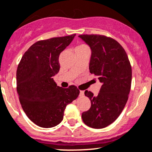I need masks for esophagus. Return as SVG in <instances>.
<instances>
[{
	"instance_id": "obj_1",
	"label": "esophagus",
	"mask_w": 152,
	"mask_h": 152,
	"mask_svg": "<svg viewBox=\"0 0 152 152\" xmlns=\"http://www.w3.org/2000/svg\"><path fill=\"white\" fill-rule=\"evenodd\" d=\"M79 95H80V96H84V91H80V94H79Z\"/></svg>"
}]
</instances>
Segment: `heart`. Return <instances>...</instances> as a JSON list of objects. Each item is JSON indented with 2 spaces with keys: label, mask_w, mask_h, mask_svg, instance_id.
I'll list each match as a JSON object with an SVG mask.
<instances>
[{
  "label": "heart",
  "mask_w": 152,
  "mask_h": 152,
  "mask_svg": "<svg viewBox=\"0 0 152 152\" xmlns=\"http://www.w3.org/2000/svg\"><path fill=\"white\" fill-rule=\"evenodd\" d=\"M87 47L84 44H81V45H79L77 47H76V49H83V48H87Z\"/></svg>",
  "instance_id": "b5f03b06"
}]
</instances>
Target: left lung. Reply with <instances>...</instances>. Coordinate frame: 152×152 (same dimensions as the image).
<instances>
[{
  "instance_id": "obj_1",
  "label": "left lung",
  "mask_w": 152,
  "mask_h": 152,
  "mask_svg": "<svg viewBox=\"0 0 152 152\" xmlns=\"http://www.w3.org/2000/svg\"><path fill=\"white\" fill-rule=\"evenodd\" d=\"M91 49L89 71L102 84L97 96L86 90L90 108L81 114L86 125L101 129L113 123L124 109L130 93L132 68L127 53L116 40L101 35H80Z\"/></svg>"
}]
</instances>
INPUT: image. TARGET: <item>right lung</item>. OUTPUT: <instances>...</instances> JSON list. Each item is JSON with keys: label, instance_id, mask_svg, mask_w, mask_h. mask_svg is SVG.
Segmentation results:
<instances>
[{"label": "right lung", "instance_id": "right-lung-1", "mask_svg": "<svg viewBox=\"0 0 152 152\" xmlns=\"http://www.w3.org/2000/svg\"><path fill=\"white\" fill-rule=\"evenodd\" d=\"M76 34L37 41L22 56L17 70V90L22 108L36 125L53 127L63 119L66 105L77 98L76 86L58 87L53 79L60 70L59 56Z\"/></svg>", "mask_w": 152, "mask_h": 152}]
</instances>
